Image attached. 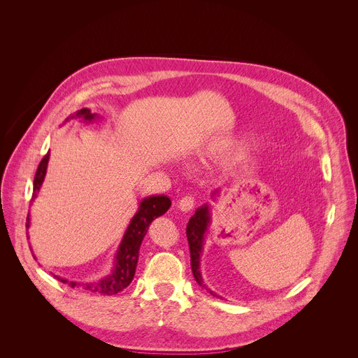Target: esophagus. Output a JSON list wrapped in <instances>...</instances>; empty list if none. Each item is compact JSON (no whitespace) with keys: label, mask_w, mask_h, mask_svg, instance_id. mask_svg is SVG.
Listing matches in <instances>:
<instances>
[{"label":"esophagus","mask_w":358,"mask_h":358,"mask_svg":"<svg viewBox=\"0 0 358 358\" xmlns=\"http://www.w3.org/2000/svg\"><path fill=\"white\" fill-rule=\"evenodd\" d=\"M196 200H194V197H189V196H187V197H182L181 200H180V203H178V208L181 210V211H184V213H189V211H192L194 210V207H196Z\"/></svg>","instance_id":"1"}]
</instances>
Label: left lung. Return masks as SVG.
Listing matches in <instances>:
<instances>
[{
    "label": "left lung",
    "mask_w": 358,
    "mask_h": 358,
    "mask_svg": "<svg viewBox=\"0 0 358 358\" xmlns=\"http://www.w3.org/2000/svg\"><path fill=\"white\" fill-rule=\"evenodd\" d=\"M210 222V215H208V207L204 206L199 208L191 218L187 225V240H188V247H189V258H191V270L194 274V278L196 281L203 285V278L200 273V254L203 248V241H204V234L207 231V227ZM210 294L215 296L211 289Z\"/></svg>",
    "instance_id": "1"
}]
</instances>
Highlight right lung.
Listing matches in <instances>:
<instances>
[{
  "label": "right lung",
  "mask_w": 358,
  "mask_h": 358,
  "mask_svg": "<svg viewBox=\"0 0 358 358\" xmlns=\"http://www.w3.org/2000/svg\"><path fill=\"white\" fill-rule=\"evenodd\" d=\"M95 114H91L88 108H83L77 111L76 117L83 118V120H92ZM74 117V115H73ZM48 158H50V151L44 155L41 159L40 166L37 169L36 177H34V192H32V199L37 196V191L40 189L45 171H47V164H48ZM171 206V201L166 196H152L140 203L137 214L133 217L131 222H129L128 229L124 234V238L120 244V248L117 251V264L114 271L104 280L101 281H94V282H84L78 284L74 281H70V287H77L88 292H94V294H104V296H114L117 292L122 291L129 285V282L133 281L137 263H138V254H140V247L141 243L148 231L150 224L159 215L164 214ZM28 227V224H27ZM57 280H61L57 277ZM62 282H67V280H61Z\"/></svg>",
  "instance_id": "right-lung-1"
}]
</instances>
